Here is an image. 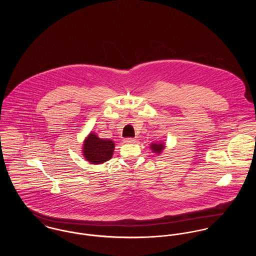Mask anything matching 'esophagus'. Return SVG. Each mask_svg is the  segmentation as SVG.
<instances>
[{
	"label": "esophagus",
	"instance_id": "34e87169",
	"mask_svg": "<svg viewBox=\"0 0 256 256\" xmlns=\"http://www.w3.org/2000/svg\"><path fill=\"white\" fill-rule=\"evenodd\" d=\"M124 142L127 143V144H133V143L136 142V140L134 138H127V139L124 140Z\"/></svg>",
	"mask_w": 256,
	"mask_h": 256
}]
</instances>
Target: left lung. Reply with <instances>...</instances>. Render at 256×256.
<instances>
[{
	"mask_svg": "<svg viewBox=\"0 0 256 256\" xmlns=\"http://www.w3.org/2000/svg\"><path fill=\"white\" fill-rule=\"evenodd\" d=\"M164 148V143H152L150 144V148L152 150V152H156V154H160L162 152Z\"/></svg>",
	"mask_w": 256,
	"mask_h": 256,
	"instance_id": "obj_1",
	"label": "left lung"
}]
</instances>
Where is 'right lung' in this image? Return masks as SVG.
I'll return each mask as SVG.
<instances>
[{"label":"right lung","instance_id":"right-lung-1","mask_svg":"<svg viewBox=\"0 0 256 256\" xmlns=\"http://www.w3.org/2000/svg\"><path fill=\"white\" fill-rule=\"evenodd\" d=\"M114 142L108 139H100L94 133L84 141L82 154L84 158L92 164H100L110 160L114 152Z\"/></svg>","mask_w":256,"mask_h":256}]
</instances>
